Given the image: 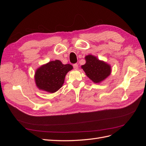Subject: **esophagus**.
<instances>
[{"label":"esophagus","mask_w":146,"mask_h":146,"mask_svg":"<svg viewBox=\"0 0 146 146\" xmlns=\"http://www.w3.org/2000/svg\"><path fill=\"white\" fill-rule=\"evenodd\" d=\"M73 67H74V68L75 69H78V64H73Z\"/></svg>","instance_id":"esophagus-1"}]
</instances>
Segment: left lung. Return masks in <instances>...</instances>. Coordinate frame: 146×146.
Masks as SVG:
<instances>
[{
  "label": "left lung",
  "mask_w": 146,
  "mask_h": 146,
  "mask_svg": "<svg viewBox=\"0 0 146 146\" xmlns=\"http://www.w3.org/2000/svg\"><path fill=\"white\" fill-rule=\"evenodd\" d=\"M86 63L81 66L86 76L95 83L105 80L111 73V67L104 61L100 60L94 55H88L85 57Z\"/></svg>",
  "instance_id": "1"
}]
</instances>
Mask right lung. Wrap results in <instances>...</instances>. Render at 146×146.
Segmentation results:
<instances>
[{"mask_svg": "<svg viewBox=\"0 0 146 146\" xmlns=\"http://www.w3.org/2000/svg\"><path fill=\"white\" fill-rule=\"evenodd\" d=\"M73 69L69 64H63L56 60L41 66L35 73V82L39 90L54 93L63 86L67 73Z\"/></svg>", "mask_w": 146, "mask_h": 146, "instance_id": "right-lung-1", "label": "right lung"}]
</instances>
